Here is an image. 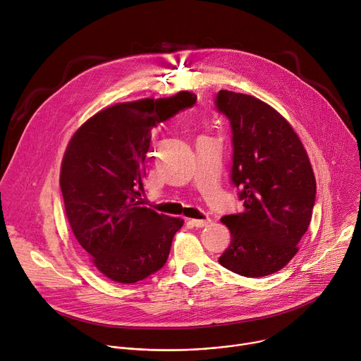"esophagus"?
Instances as JSON below:
<instances>
[{
  "label": "esophagus",
  "instance_id": "1",
  "mask_svg": "<svg viewBox=\"0 0 361 361\" xmlns=\"http://www.w3.org/2000/svg\"><path fill=\"white\" fill-rule=\"evenodd\" d=\"M192 227H197V228H201V227H204V226H207L209 223H210V219H205V220H195V219H192V220H190L188 221Z\"/></svg>",
  "mask_w": 361,
  "mask_h": 361
}]
</instances>
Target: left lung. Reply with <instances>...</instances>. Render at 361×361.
I'll use <instances>...</instances> for the list:
<instances>
[{
	"instance_id": "1",
	"label": "left lung",
	"mask_w": 361,
	"mask_h": 361,
	"mask_svg": "<svg viewBox=\"0 0 361 361\" xmlns=\"http://www.w3.org/2000/svg\"><path fill=\"white\" fill-rule=\"evenodd\" d=\"M216 107L231 126V181L243 212L224 216L231 243L219 263L244 277L281 270L312 221L316 178L288 121L252 95L220 90Z\"/></svg>"
}]
</instances>
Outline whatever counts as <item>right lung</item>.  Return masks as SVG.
Listing matches in <instances>:
<instances>
[{"label":"right lung","mask_w":361,"mask_h":361,"mask_svg":"<svg viewBox=\"0 0 361 361\" xmlns=\"http://www.w3.org/2000/svg\"><path fill=\"white\" fill-rule=\"evenodd\" d=\"M197 97L120 102L92 116L66 149L60 185L71 230L92 266L116 283L133 284L167 262L183 220L142 207L144 161L151 130Z\"/></svg>","instance_id":"1"}]
</instances>
